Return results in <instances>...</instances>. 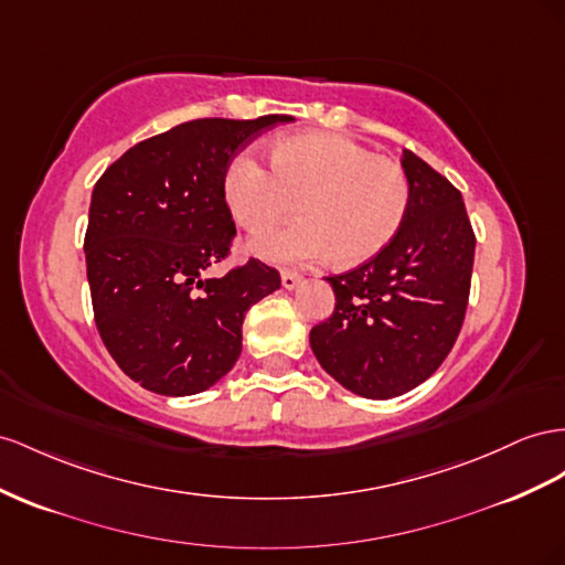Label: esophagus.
<instances>
[{"label":"esophagus","mask_w":565,"mask_h":565,"mask_svg":"<svg viewBox=\"0 0 565 565\" xmlns=\"http://www.w3.org/2000/svg\"><path fill=\"white\" fill-rule=\"evenodd\" d=\"M280 280H282V287H285V289H297L303 278L299 276V273H295V270H282V273H280Z\"/></svg>","instance_id":"34e87169"}]
</instances>
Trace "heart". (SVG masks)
I'll use <instances>...</instances> for the list:
<instances>
[{"mask_svg": "<svg viewBox=\"0 0 565 565\" xmlns=\"http://www.w3.org/2000/svg\"><path fill=\"white\" fill-rule=\"evenodd\" d=\"M270 171L237 154L223 175V200L239 227L258 233L285 218L299 221L252 239L273 264L371 262L399 235L411 206V182L396 161L334 132L282 135L268 145Z\"/></svg>", "mask_w": 565, "mask_h": 565, "instance_id": "1", "label": "heart"}]
</instances>
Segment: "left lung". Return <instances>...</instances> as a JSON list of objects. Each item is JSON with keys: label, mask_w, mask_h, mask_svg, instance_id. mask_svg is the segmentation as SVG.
Wrapping results in <instances>:
<instances>
[{"label": "left lung", "mask_w": 565, "mask_h": 565, "mask_svg": "<svg viewBox=\"0 0 565 565\" xmlns=\"http://www.w3.org/2000/svg\"><path fill=\"white\" fill-rule=\"evenodd\" d=\"M406 221L359 268L330 276L334 311L313 326L318 363L365 399H392L425 383L459 338L470 292L476 235L463 196L414 151Z\"/></svg>", "instance_id": "obj_1"}]
</instances>
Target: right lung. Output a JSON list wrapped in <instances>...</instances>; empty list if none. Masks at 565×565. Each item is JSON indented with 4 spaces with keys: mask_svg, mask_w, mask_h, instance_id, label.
Segmentation results:
<instances>
[{
    "mask_svg": "<svg viewBox=\"0 0 565 565\" xmlns=\"http://www.w3.org/2000/svg\"><path fill=\"white\" fill-rule=\"evenodd\" d=\"M289 116L196 118L130 147L97 180L85 233L87 282L104 347L163 396L209 390L242 352V323L276 292L258 258L204 278L231 254L223 175L239 149Z\"/></svg>",
    "mask_w": 565,
    "mask_h": 565,
    "instance_id": "1",
    "label": "right lung"
}]
</instances>
